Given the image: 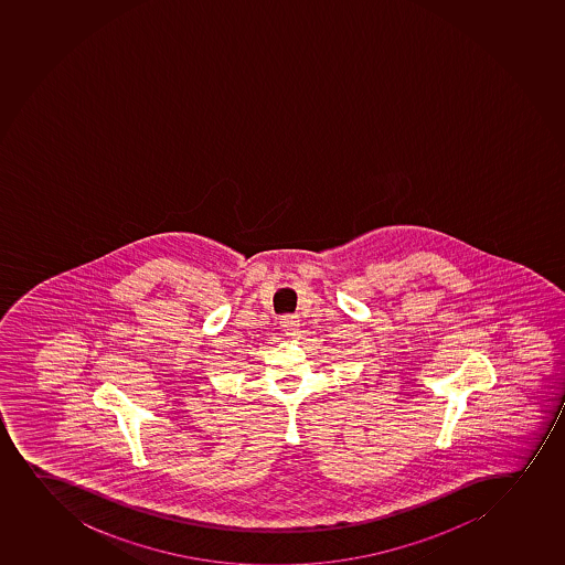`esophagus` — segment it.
Here are the masks:
<instances>
[{
	"instance_id": "34e87169",
	"label": "esophagus",
	"mask_w": 565,
	"mask_h": 565,
	"mask_svg": "<svg viewBox=\"0 0 565 565\" xmlns=\"http://www.w3.org/2000/svg\"><path fill=\"white\" fill-rule=\"evenodd\" d=\"M279 322H281V327L286 330L287 335H297L298 324H300L297 316H286Z\"/></svg>"
}]
</instances>
